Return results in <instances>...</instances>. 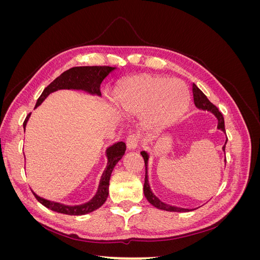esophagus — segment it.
Instances as JSON below:
<instances>
[{
	"label": "esophagus",
	"mask_w": 260,
	"mask_h": 260,
	"mask_svg": "<svg viewBox=\"0 0 260 260\" xmlns=\"http://www.w3.org/2000/svg\"><path fill=\"white\" fill-rule=\"evenodd\" d=\"M139 143V138L136 135H130L127 138V148L132 151V149H136L138 147Z\"/></svg>",
	"instance_id": "esophagus-1"
}]
</instances>
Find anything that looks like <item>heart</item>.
<instances>
[{"label":"heart","mask_w":260,"mask_h":260,"mask_svg":"<svg viewBox=\"0 0 260 260\" xmlns=\"http://www.w3.org/2000/svg\"><path fill=\"white\" fill-rule=\"evenodd\" d=\"M113 101L120 112L142 115L146 127L157 130L175 123L186 113L191 94L181 80L140 74L118 83Z\"/></svg>","instance_id":"1"}]
</instances>
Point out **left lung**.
I'll return each mask as SVG.
<instances>
[{"instance_id": "8db88e82", "label": "left lung", "mask_w": 260, "mask_h": 260, "mask_svg": "<svg viewBox=\"0 0 260 260\" xmlns=\"http://www.w3.org/2000/svg\"><path fill=\"white\" fill-rule=\"evenodd\" d=\"M192 91H193V98H194V104L195 106L202 109V111H207L210 112L212 115H215V117L217 118L218 120V125L217 128L219 130H221L222 132L225 133L224 130V119H223V116L222 114L218 111V108L211 103V102L207 99V96L204 94L198 86H196L195 83H193L192 86ZM226 141L228 138L225 140V143L222 147L223 152H224V148H225V144H226ZM141 155H142L144 162H145V181H144V187H143V191H144V195L146 200L152 204V205L156 208L158 209H162V210H167V211H177V212H185V211H191V209H187V208H181V207H176V206H170L168 204L161 202L157 196L153 193V191L151 190V186H149L148 183V177H147V165H148V158L149 156L147 154V152L142 151L141 152Z\"/></svg>"}]
</instances>
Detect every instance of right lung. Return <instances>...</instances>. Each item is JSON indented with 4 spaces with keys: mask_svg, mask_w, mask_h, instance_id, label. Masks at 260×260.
<instances>
[{
    "mask_svg": "<svg viewBox=\"0 0 260 260\" xmlns=\"http://www.w3.org/2000/svg\"><path fill=\"white\" fill-rule=\"evenodd\" d=\"M116 67L109 66H82V67H73L66 72L62 73L57 77L53 82H51L43 90L40 98L38 99L36 107L41 105L42 102L48 98L51 93L58 90H82L90 94H95L101 96L100 86L102 81L111 74ZM30 114L27 116L23 122V129H26V124L29 119ZM125 152V144L123 142H117L106 149L107 157V166L101 177L100 184L98 187V192L94 195V198L85 204L76 206H69L65 204H60L57 202H51L45 199L38 196L35 192V198L40 202L43 206L49 208L53 211L60 212V214L70 215V216H81L89 214L94 210L100 208L106 202L108 196V187H109V179H111L112 172L116 166V164L119 161Z\"/></svg>",
    "mask_w": 260,
    "mask_h": 260,
    "instance_id": "add662e5",
    "label": "right lung"
}]
</instances>
